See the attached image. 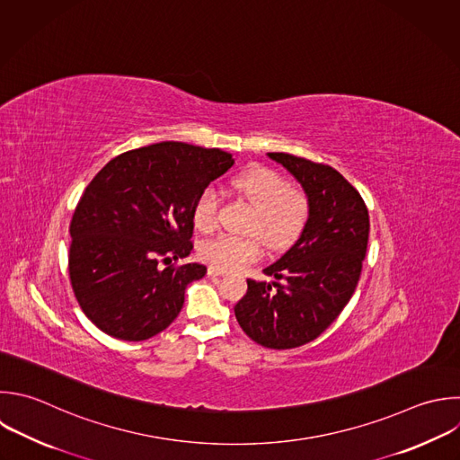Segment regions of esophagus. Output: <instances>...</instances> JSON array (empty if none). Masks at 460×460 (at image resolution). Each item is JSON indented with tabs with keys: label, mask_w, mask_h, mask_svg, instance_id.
Masks as SVG:
<instances>
[{
	"label": "esophagus",
	"mask_w": 460,
	"mask_h": 460,
	"mask_svg": "<svg viewBox=\"0 0 460 460\" xmlns=\"http://www.w3.org/2000/svg\"><path fill=\"white\" fill-rule=\"evenodd\" d=\"M208 275H210V277H221V275H225V270H219V268L210 266V268H208Z\"/></svg>",
	"instance_id": "obj_1"
}]
</instances>
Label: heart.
<instances>
[{
	"instance_id": "heart-1",
	"label": "heart",
	"mask_w": 460,
	"mask_h": 460,
	"mask_svg": "<svg viewBox=\"0 0 460 460\" xmlns=\"http://www.w3.org/2000/svg\"><path fill=\"white\" fill-rule=\"evenodd\" d=\"M234 189L257 210L253 232L273 248H286L293 244L302 234L307 217V198L298 190H289V183L277 172L264 167H250L234 178ZM219 196L214 189H205L192 212L194 226L208 234L217 226ZM262 253L257 239L217 235L201 244V257L219 270H239Z\"/></svg>"
}]
</instances>
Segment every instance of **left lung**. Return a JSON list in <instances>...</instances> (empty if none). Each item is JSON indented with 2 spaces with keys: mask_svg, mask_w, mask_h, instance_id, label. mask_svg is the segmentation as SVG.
<instances>
[{
  "mask_svg": "<svg viewBox=\"0 0 460 460\" xmlns=\"http://www.w3.org/2000/svg\"><path fill=\"white\" fill-rule=\"evenodd\" d=\"M302 187L309 217L296 243L248 279L235 304L243 331L268 349H293L320 336L350 300L368 243V210L359 192L332 167L286 153H268Z\"/></svg>",
  "mask_w": 460,
  "mask_h": 460,
  "instance_id": "8db88e82",
  "label": "left lung"
}]
</instances>
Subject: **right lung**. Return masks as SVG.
<instances>
[{"instance_id":"right-lung-1","label":"right lung","mask_w":460,"mask_h":460,"mask_svg":"<svg viewBox=\"0 0 460 460\" xmlns=\"http://www.w3.org/2000/svg\"><path fill=\"white\" fill-rule=\"evenodd\" d=\"M234 165L230 153L160 142L113 158L86 187L70 225V280L84 314L106 334L142 341L180 314L185 289L207 273L158 261L192 252L194 205Z\"/></svg>"}]
</instances>
